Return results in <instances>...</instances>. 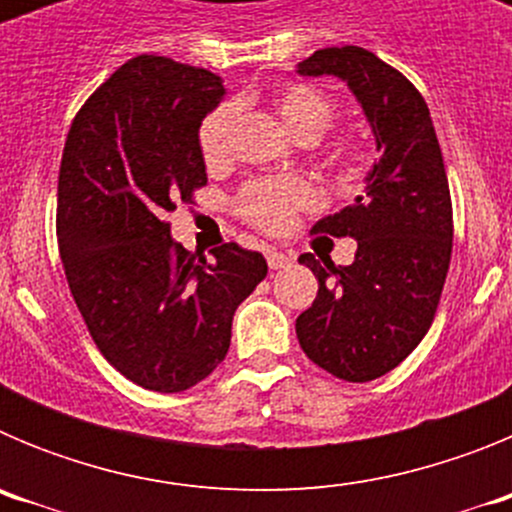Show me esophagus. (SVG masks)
Returning a JSON list of instances; mask_svg holds the SVG:
<instances>
[{
	"instance_id": "obj_1",
	"label": "esophagus",
	"mask_w": 512,
	"mask_h": 512,
	"mask_svg": "<svg viewBox=\"0 0 512 512\" xmlns=\"http://www.w3.org/2000/svg\"><path fill=\"white\" fill-rule=\"evenodd\" d=\"M289 256L282 251H266V264H269V269H284V266H289Z\"/></svg>"
}]
</instances>
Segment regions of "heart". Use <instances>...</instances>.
Masks as SVG:
<instances>
[{
    "mask_svg": "<svg viewBox=\"0 0 512 512\" xmlns=\"http://www.w3.org/2000/svg\"><path fill=\"white\" fill-rule=\"evenodd\" d=\"M271 104L287 130L300 140H315L336 120V104L320 89L307 84H284L271 94ZM235 104L220 102L205 115L197 130V148L207 169L223 166L230 156V133L235 122ZM346 164V153H338ZM318 205V192L300 176H259L243 184L235 194V215L264 233H284L300 212Z\"/></svg>",
    "mask_w": 512,
    "mask_h": 512,
    "instance_id": "obj_1",
    "label": "heart"
}]
</instances>
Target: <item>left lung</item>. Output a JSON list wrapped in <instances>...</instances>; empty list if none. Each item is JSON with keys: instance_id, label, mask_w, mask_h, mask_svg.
I'll return each mask as SVG.
<instances>
[{"instance_id": "left-lung-1", "label": "left lung", "mask_w": 512, "mask_h": 512, "mask_svg": "<svg viewBox=\"0 0 512 512\" xmlns=\"http://www.w3.org/2000/svg\"><path fill=\"white\" fill-rule=\"evenodd\" d=\"M348 84L377 135L379 161L354 205L315 235L354 238L351 266L302 253L318 295L297 318L307 359L346 382H372L413 354L436 318L454 248V210L428 104L413 81L359 45L323 48L297 66Z\"/></svg>"}]
</instances>
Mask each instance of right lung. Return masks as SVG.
I'll return each mask as SVG.
<instances>
[{
	"mask_svg": "<svg viewBox=\"0 0 512 512\" xmlns=\"http://www.w3.org/2000/svg\"><path fill=\"white\" fill-rule=\"evenodd\" d=\"M220 76L135 56L81 104L58 169L56 235L99 354L153 392H184L230 348L235 307L266 277L238 243L212 259L171 241L169 215L207 184L197 130Z\"/></svg>",
	"mask_w": 512,
	"mask_h": 512,
	"instance_id": "obj_1",
	"label": "right lung"
}]
</instances>
